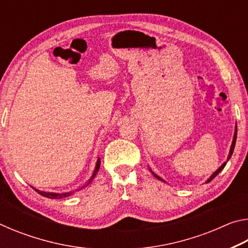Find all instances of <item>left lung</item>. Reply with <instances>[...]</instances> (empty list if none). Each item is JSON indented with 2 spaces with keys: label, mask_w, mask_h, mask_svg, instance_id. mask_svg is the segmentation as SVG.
<instances>
[{
  "label": "left lung",
  "mask_w": 248,
  "mask_h": 248,
  "mask_svg": "<svg viewBox=\"0 0 248 248\" xmlns=\"http://www.w3.org/2000/svg\"><path fill=\"white\" fill-rule=\"evenodd\" d=\"M236 136H237V128H235V133H234V138H233V142H232V145H231V150H230V154H229V157H228V159H226V161H229L230 159V157L232 156V154H233V151H234V148H235V142H236ZM226 165V162H224L223 164H222L219 169H217V170H216L215 173H213L212 175H211V177H210L208 180H207V183H209V182H211V180L216 177V176L220 173V171L224 169V166ZM154 176L155 177H156L157 179H159V180H163L162 178H159L157 175H155L154 174Z\"/></svg>",
  "instance_id": "obj_1"
}]
</instances>
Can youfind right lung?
Segmentation results:
<instances>
[{"label":"right lung","mask_w":248,"mask_h":248,"mask_svg":"<svg viewBox=\"0 0 248 248\" xmlns=\"http://www.w3.org/2000/svg\"><path fill=\"white\" fill-rule=\"evenodd\" d=\"M99 167H100V158H98L97 159V163H96V167H95V170H94V173H93V175H92V177L90 178V180L89 182L86 183V185L85 186H87V185L89 184H91L92 183V180H93L94 178H95V176H96V174L98 173V170H99ZM85 186H83V187H81L79 188V189H82V188H84ZM33 189H35L37 192H38L39 195H41V196H44V197H47V198H51V199H57V198H63V197H68V196H71L73 194V191H70V192H65V194H52V192H46V191H40V190H38V189H36V188H33Z\"/></svg>","instance_id":"right-lung-1"}]
</instances>
